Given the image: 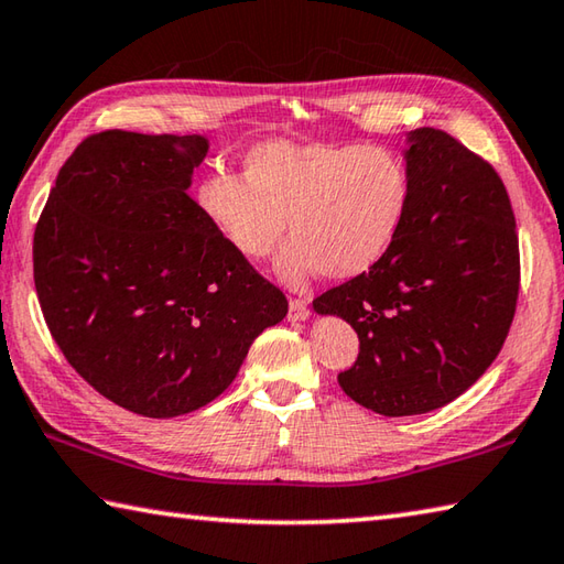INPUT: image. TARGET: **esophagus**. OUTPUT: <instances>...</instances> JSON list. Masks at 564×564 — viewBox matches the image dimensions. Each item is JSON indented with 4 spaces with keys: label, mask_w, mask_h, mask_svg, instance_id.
<instances>
[{
    "label": "esophagus",
    "mask_w": 564,
    "mask_h": 564,
    "mask_svg": "<svg viewBox=\"0 0 564 564\" xmlns=\"http://www.w3.org/2000/svg\"><path fill=\"white\" fill-rule=\"evenodd\" d=\"M311 315V308L308 303H305L303 299H291L289 303V317L291 321H305V317Z\"/></svg>",
    "instance_id": "obj_1"
}]
</instances>
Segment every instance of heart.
<instances>
[{
  "label": "heart",
  "mask_w": 564,
  "mask_h": 564,
  "mask_svg": "<svg viewBox=\"0 0 564 564\" xmlns=\"http://www.w3.org/2000/svg\"><path fill=\"white\" fill-rule=\"evenodd\" d=\"M241 165L243 175L204 172L197 209L247 259L269 256L289 227L293 239L275 271L293 285L315 273L345 281L375 269L412 212V167L389 148L275 138L253 145Z\"/></svg>",
  "instance_id": "heart-1"
}]
</instances>
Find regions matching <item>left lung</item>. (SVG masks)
Returning a JSON list of instances; mask_svg holds the SVG:
<instances>
[{"label": "left lung", "instance_id": "8db88e82", "mask_svg": "<svg viewBox=\"0 0 564 564\" xmlns=\"http://www.w3.org/2000/svg\"><path fill=\"white\" fill-rule=\"evenodd\" d=\"M409 140L414 202L392 251L313 301L360 337L343 392L384 416L464 394L503 347L520 291L516 217L494 165L444 130Z\"/></svg>", "mask_w": 564, "mask_h": 564}]
</instances>
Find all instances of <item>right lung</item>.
Instances as JSON below:
<instances>
[{
    "label": "right lung",
    "mask_w": 564,
    "mask_h": 564,
    "mask_svg": "<svg viewBox=\"0 0 564 564\" xmlns=\"http://www.w3.org/2000/svg\"><path fill=\"white\" fill-rule=\"evenodd\" d=\"M202 135L94 132L34 229V285L58 350L110 402L170 419L227 389L283 291L202 217Z\"/></svg>",
    "instance_id": "obj_1"
}]
</instances>
